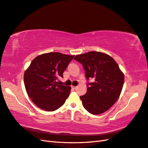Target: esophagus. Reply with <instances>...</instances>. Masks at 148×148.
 <instances>
[{"mask_svg":"<svg viewBox=\"0 0 148 148\" xmlns=\"http://www.w3.org/2000/svg\"><path fill=\"white\" fill-rule=\"evenodd\" d=\"M77 86H71V88H72L73 89H77Z\"/></svg>","mask_w":148,"mask_h":148,"instance_id":"34e87169","label":"esophagus"}]
</instances>
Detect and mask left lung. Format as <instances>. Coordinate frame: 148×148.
I'll return each mask as SVG.
<instances>
[{
	"instance_id": "1",
	"label": "left lung",
	"mask_w": 148,
	"mask_h": 148,
	"mask_svg": "<svg viewBox=\"0 0 148 148\" xmlns=\"http://www.w3.org/2000/svg\"><path fill=\"white\" fill-rule=\"evenodd\" d=\"M75 60L83 65L85 77L93 78L87 83V92L80 96L84 109L90 114L105 112L117 101L124 83V75L112 57L91 51L77 55Z\"/></svg>"
}]
</instances>
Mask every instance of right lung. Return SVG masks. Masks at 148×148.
Wrapping results in <instances>:
<instances>
[{"instance_id":"obj_1","label":"right lung","mask_w":148,"mask_h":148,"mask_svg":"<svg viewBox=\"0 0 148 148\" xmlns=\"http://www.w3.org/2000/svg\"><path fill=\"white\" fill-rule=\"evenodd\" d=\"M75 56L49 52L37 56L24 74V83L29 97L40 109L54 111L63 106L71 87L57 82Z\"/></svg>"}]
</instances>
